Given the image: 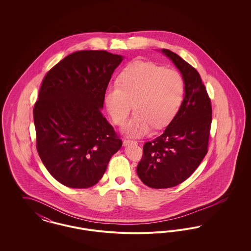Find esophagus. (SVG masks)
Instances as JSON below:
<instances>
[{
	"label": "esophagus",
	"instance_id": "obj_1",
	"mask_svg": "<svg viewBox=\"0 0 251 251\" xmlns=\"http://www.w3.org/2000/svg\"><path fill=\"white\" fill-rule=\"evenodd\" d=\"M134 143H136V141L130 140V139H124V140H123V145H124V146H128V145H130V144Z\"/></svg>",
	"mask_w": 251,
	"mask_h": 251
}]
</instances>
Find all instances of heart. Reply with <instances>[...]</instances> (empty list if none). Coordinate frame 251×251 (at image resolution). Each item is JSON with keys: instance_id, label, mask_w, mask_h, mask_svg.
Segmentation results:
<instances>
[{"instance_id": "b5f03b06", "label": "heart", "mask_w": 251, "mask_h": 251, "mask_svg": "<svg viewBox=\"0 0 251 251\" xmlns=\"http://www.w3.org/2000/svg\"><path fill=\"white\" fill-rule=\"evenodd\" d=\"M184 95L181 74L152 62L134 61L120 74L118 84H109L103 94L104 106L116 125H123L132 103L135 110L124 131L141 136L162 129L179 111Z\"/></svg>"}]
</instances>
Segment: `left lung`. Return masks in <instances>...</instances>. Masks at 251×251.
I'll return each instance as SVG.
<instances>
[{
  "mask_svg": "<svg viewBox=\"0 0 251 251\" xmlns=\"http://www.w3.org/2000/svg\"><path fill=\"white\" fill-rule=\"evenodd\" d=\"M161 51L180 72L184 98L165 131L144 145L137 175L155 189L176 186L191 176L207 154L212 123L211 100L199 72L175 52Z\"/></svg>",
  "mask_w": 251,
  "mask_h": 251,
  "instance_id": "8db88e82",
  "label": "left lung"
}]
</instances>
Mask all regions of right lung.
Here are the masks:
<instances>
[{"label": "right lung", "instance_id": "add662e5", "mask_svg": "<svg viewBox=\"0 0 251 251\" xmlns=\"http://www.w3.org/2000/svg\"><path fill=\"white\" fill-rule=\"evenodd\" d=\"M122 60L106 50H79L43 79L34 107L36 149L50 174L63 185H95L122 146L101 114L105 88Z\"/></svg>", "mask_w": 251, "mask_h": 251}]
</instances>
